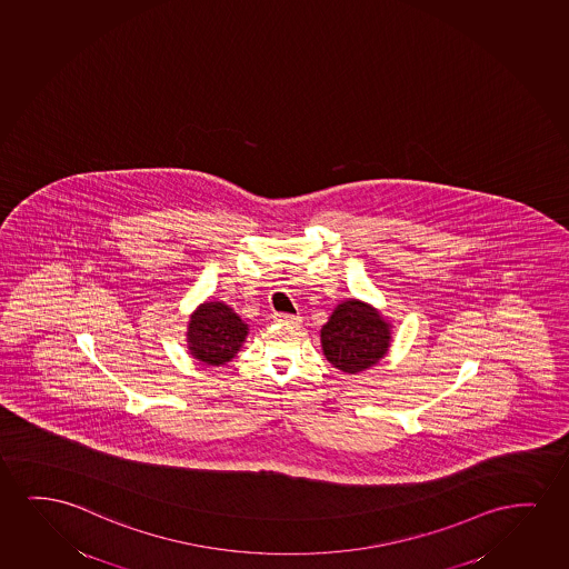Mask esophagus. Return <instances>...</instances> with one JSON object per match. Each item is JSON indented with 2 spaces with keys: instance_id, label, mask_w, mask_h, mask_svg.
Instances as JSON below:
<instances>
[{
  "instance_id": "34e87169",
  "label": "esophagus",
  "mask_w": 569,
  "mask_h": 569,
  "mask_svg": "<svg viewBox=\"0 0 569 569\" xmlns=\"http://www.w3.org/2000/svg\"><path fill=\"white\" fill-rule=\"evenodd\" d=\"M273 320L276 322H280V325H297L299 320H301V317L299 315H288V312H276L273 315Z\"/></svg>"
}]
</instances>
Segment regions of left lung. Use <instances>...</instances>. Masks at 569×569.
Listing matches in <instances>:
<instances>
[{
    "mask_svg": "<svg viewBox=\"0 0 569 569\" xmlns=\"http://www.w3.org/2000/svg\"><path fill=\"white\" fill-rule=\"evenodd\" d=\"M389 325L381 315L356 299L338 305L320 330L325 356L346 373L375 366L389 350Z\"/></svg>",
    "mask_w": 569,
    "mask_h": 569,
    "instance_id": "1",
    "label": "left lung"
}]
</instances>
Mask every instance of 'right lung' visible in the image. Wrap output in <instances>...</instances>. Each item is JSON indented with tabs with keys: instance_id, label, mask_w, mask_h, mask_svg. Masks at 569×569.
Masks as SVG:
<instances>
[{
	"instance_id": "1",
	"label": "right lung",
	"mask_w": 569,
	"mask_h": 569,
	"mask_svg": "<svg viewBox=\"0 0 569 569\" xmlns=\"http://www.w3.org/2000/svg\"><path fill=\"white\" fill-rule=\"evenodd\" d=\"M247 325L223 303H203L188 325V346L206 366H223L241 348Z\"/></svg>"
}]
</instances>
